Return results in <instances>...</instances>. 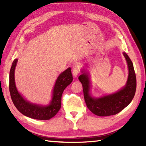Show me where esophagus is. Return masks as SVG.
I'll return each mask as SVG.
<instances>
[{
    "instance_id": "1",
    "label": "esophagus",
    "mask_w": 146,
    "mask_h": 146,
    "mask_svg": "<svg viewBox=\"0 0 146 146\" xmlns=\"http://www.w3.org/2000/svg\"><path fill=\"white\" fill-rule=\"evenodd\" d=\"M79 71H80V70H79V68H78V66H75V68L73 69V71H72V75H73L74 77H76V76L78 75Z\"/></svg>"
}]
</instances>
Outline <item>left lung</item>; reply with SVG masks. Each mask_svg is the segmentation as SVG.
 <instances>
[{"instance_id":"left-lung-1","label":"left lung","mask_w":146,"mask_h":146,"mask_svg":"<svg viewBox=\"0 0 146 146\" xmlns=\"http://www.w3.org/2000/svg\"><path fill=\"white\" fill-rule=\"evenodd\" d=\"M128 68V76L124 86L116 92L108 95L95 97L91 93V82L89 71L81 69L82 74L78 76L82 83L84 97L88 108L93 114L100 117L116 115L129 104L134 97L137 81L131 60L125 52H123Z\"/></svg>"}]
</instances>
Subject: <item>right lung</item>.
Returning <instances> with one entry per match:
<instances>
[{
    "mask_svg": "<svg viewBox=\"0 0 146 146\" xmlns=\"http://www.w3.org/2000/svg\"><path fill=\"white\" fill-rule=\"evenodd\" d=\"M17 62L18 59H15L9 71V92L15 106L22 114L28 117L36 120H49L60 110L63 91L72 82L73 76L71 68H68L58 76L49 102L47 104H40L29 102L17 90L15 80V71Z\"/></svg>",
    "mask_w": 146,
    "mask_h": 146,
    "instance_id": "right-lung-1",
    "label": "right lung"
}]
</instances>
